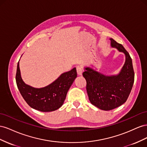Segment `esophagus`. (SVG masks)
I'll return each mask as SVG.
<instances>
[{"label":"esophagus","instance_id":"obj_1","mask_svg":"<svg viewBox=\"0 0 147 147\" xmlns=\"http://www.w3.org/2000/svg\"><path fill=\"white\" fill-rule=\"evenodd\" d=\"M76 71L77 73L79 76H81L82 74V66H76Z\"/></svg>","mask_w":147,"mask_h":147}]
</instances>
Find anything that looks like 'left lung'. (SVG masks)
<instances>
[{
    "label": "left lung",
    "mask_w": 147,
    "mask_h": 147,
    "mask_svg": "<svg viewBox=\"0 0 147 147\" xmlns=\"http://www.w3.org/2000/svg\"><path fill=\"white\" fill-rule=\"evenodd\" d=\"M110 40L111 47L125 55V64L120 73L117 76H106L89 68H86L82 73L90 103L105 111L115 109L126 102L134 82V71L129 53L121 44L111 38Z\"/></svg>",
    "instance_id": "obj_1"
}]
</instances>
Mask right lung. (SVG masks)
Masks as SVG:
<instances>
[{"mask_svg": "<svg viewBox=\"0 0 147 147\" xmlns=\"http://www.w3.org/2000/svg\"><path fill=\"white\" fill-rule=\"evenodd\" d=\"M77 77L76 68L62 74L51 84L40 89L32 87L23 81L20 75L19 61L16 73V82L23 98L29 106L38 111L49 112L60 108L69 87Z\"/></svg>", "mask_w": 147, "mask_h": 147, "instance_id": "1", "label": "right lung"}]
</instances>
